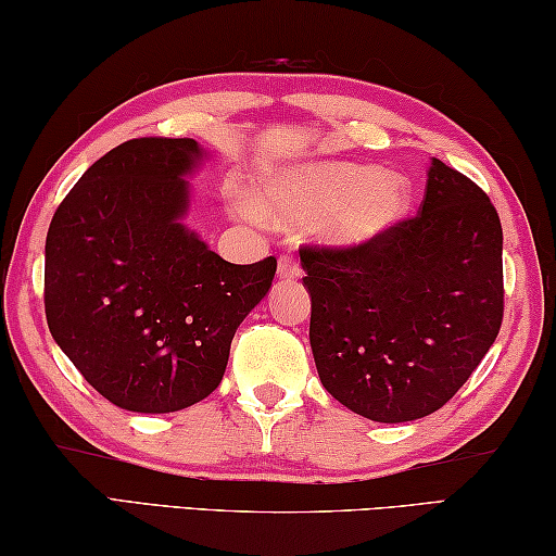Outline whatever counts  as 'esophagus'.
<instances>
[{"label":"esophagus","mask_w":556,"mask_h":556,"mask_svg":"<svg viewBox=\"0 0 556 556\" xmlns=\"http://www.w3.org/2000/svg\"><path fill=\"white\" fill-rule=\"evenodd\" d=\"M299 260L294 255H281L277 265V277L279 279H296L299 277Z\"/></svg>","instance_id":"1"}]
</instances>
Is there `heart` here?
Wrapping results in <instances>:
<instances>
[{
	"label": "heart",
	"instance_id": "b5f03b06",
	"mask_svg": "<svg viewBox=\"0 0 556 556\" xmlns=\"http://www.w3.org/2000/svg\"><path fill=\"white\" fill-rule=\"evenodd\" d=\"M409 205L412 186L397 174L355 162H306L262 176L255 208L238 203V211L285 230L312 225L328 248L357 250L388 235Z\"/></svg>",
	"mask_w": 556,
	"mask_h": 556
}]
</instances>
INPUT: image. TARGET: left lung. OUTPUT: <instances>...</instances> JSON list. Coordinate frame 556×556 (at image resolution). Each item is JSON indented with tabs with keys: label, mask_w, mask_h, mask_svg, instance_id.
Masks as SVG:
<instances>
[{
	"label": "left lung",
	"mask_w": 556,
	"mask_h": 556,
	"mask_svg": "<svg viewBox=\"0 0 556 556\" xmlns=\"http://www.w3.org/2000/svg\"><path fill=\"white\" fill-rule=\"evenodd\" d=\"M318 378L382 425L454 397L503 321V228L470 178L431 159L419 215L357 250L301 248Z\"/></svg>",
	"instance_id": "obj_1"
}]
</instances>
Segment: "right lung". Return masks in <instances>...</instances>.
Segmentation results:
<instances>
[{"mask_svg": "<svg viewBox=\"0 0 556 556\" xmlns=\"http://www.w3.org/2000/svg\"><path fill=\"white\" fill-rule=\"evenodd\" d=\"M195 139H129L98 159L46 235L53 341L127 412L191 407L218 388L238 326L267 296L277 260L232 265L188 230Z\"/></svg>", "mask_w": 556, "mask_h": 556, "instance_id": "1", "label": "right lung"}]
</instances>
